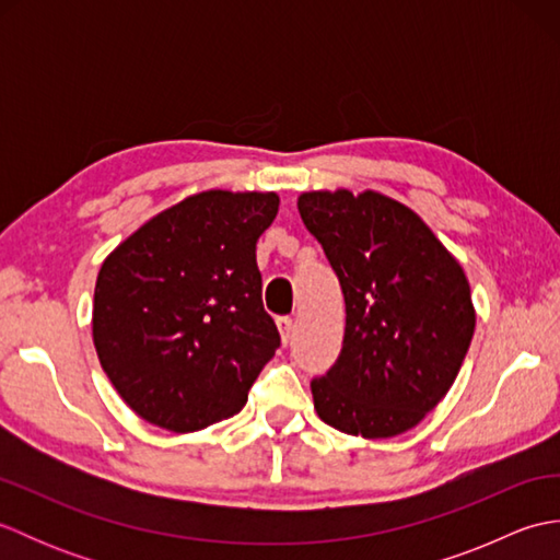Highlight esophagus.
Masks as SVG:
<instances>
[{
    "label": "esophagus",
    "mask_w": 560,
    "mask_h": 560,
    "mask_svg": "<svg viewBox=\"0 0 560 560\" xmlns=\"http://www.w3.org/2000/svg\"><path fill=\"white\" fill-rule=\"evenodd\" d=\"M277 325H279V331H281V341L289 343L293 339V329H295L293 319L289 315H283V317L277 319Z\"/></svg>",
    "instance_id": "1"
}]
</instances>
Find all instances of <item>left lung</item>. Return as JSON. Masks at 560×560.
I'll return each instance as SVG.
<instances>
[{
  "label": "left lung",
  "instance_id": "obj_1",
  "mask_svg": "<svg viewBox=\"0 0 560 560\" xmlns=\"http://www.w3.org/2000/svg\"><path fill=\"white\" fill-rule=\"evenodd\" d=\"M299 211L347 305L339 359L311 383L317 416L349 435L409 431L447 395L474 337L459 261L411 209L377 192H307Z\"/></svg>",
  "mask_w": 560,
  "mask_h": 560
}]
</instances>
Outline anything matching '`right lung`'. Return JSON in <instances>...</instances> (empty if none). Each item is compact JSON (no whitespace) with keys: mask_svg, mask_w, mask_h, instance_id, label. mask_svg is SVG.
Returning <instances> with one entry per match:
<instances>
[{"mask_svg":"<svg viewBox=\"0 0 560 560\" xmlns=\"http://www.w3.org/2000/svg\"><path fill=\"white\" fill-rule=\"evenodd\" d=\"M279 197L201 192L161 211L103 261L93 343L141 419L192 433L231 419L273 351L257 241Z\"/></svg>","mask_w":560,"mask_h":560,"instance_id":"add662e5","label":"right lung"}]
</instances>
